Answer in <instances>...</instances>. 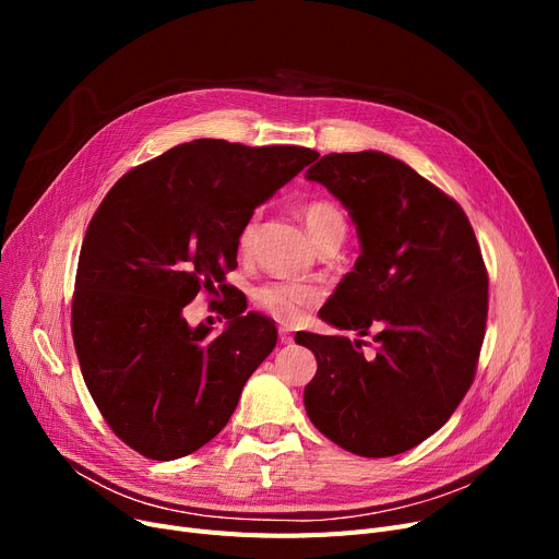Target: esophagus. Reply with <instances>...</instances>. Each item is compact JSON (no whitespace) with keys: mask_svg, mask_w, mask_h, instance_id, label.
Wrapping results in <instances>:
<instances>
[{"mask_svg":"<svg viewBox=\"0 0 559 559\" xmlns=\"http://www.w3.org/2000/svg\"><path fill=\"white\" fill-rule=\"evenodd\" d=\"M278 340H281V344H292L295 342V335H292L287 329H278Z\"/></svg>","mask_w":559,"mask_h":559,"instance_id":"esophagus-1","label":"esophagus"}]
</instances>
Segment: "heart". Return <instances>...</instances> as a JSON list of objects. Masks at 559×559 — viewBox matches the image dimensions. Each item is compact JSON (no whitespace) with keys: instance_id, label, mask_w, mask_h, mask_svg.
I'll use <instances>...</instances> for the list:
<instances>
[{"instance_id":"heart-1","label":"heart","mask_w":559,"mask_h":559,"mask_svg":"<svg viewBox=\"0 0 559 559\" xmlns=\"http://www.w3.org/2000/svg\"><path fill=\"white\" fill-rule=\"evenodd\" d=\"M301 217L306 222V228L310 233L312 242L319 247L321 242H326L329 238H335V235L346 233V219L342 211L331 201H310L301 209ZM255 228L258 222L251 217L238 235V251L247 255L253 247L255 240ZM319 299L317 289L306 285V283H289V281H274V283H264L255 289L253 301L255 306L274 317L281 324H295V321L301 319V314L314 306Z\"/></svg>"}]
</instances>
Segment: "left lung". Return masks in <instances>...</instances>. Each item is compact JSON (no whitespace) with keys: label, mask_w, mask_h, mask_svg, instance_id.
<instances>
[{"label":"left lung","mask_w":559,"mask_h":559,"mask_svg":"<svg viewBox=\"0 0 559 559\" xmlns=\"http://www.w3.org/2000/svg\"><path fill=\"white\" fill-rule=\"evenodd\" d=\"M306 176L342 201L362 253L319 317L376 331V356L340 335L297 333L317 358L304 403L314 428L362 457H390L442 428L474 383L487 270L460 203L383 154H329Z\"/></svg>","instance_id":"8db88e82"}]
</instances>
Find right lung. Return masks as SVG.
I'll return each instance as SVG.
<instances>
[{
    "mask_svg": "<svg viewBox=\"0 0 559 559\" xmlns=\"http://www.w3.org/2000/svg\"><path fill=\"white\" fill-rule=\"evenodd\" d=\"M317 156L201 138L133 167L99 203L79 253L72 337L102 417L140 455L176 460L209 444L272 354L274 321L245 312L224 281L255 205ZM199 290L225 295L219 336L182 317Z\"/></svg>",
    "mask_w": 559,
    "mask_h": 559,
    "instance_id": "add662e5",
    "label": "right lung"
}]
</instances>
